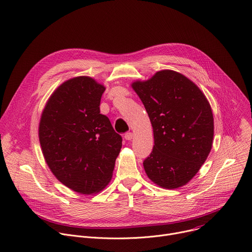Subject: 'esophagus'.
I'll return each mask as SVG.
<instances>
[{
	"instance_id": "esophagus-1",
	"label": "esophagus",
	"mask_w": 252,
	"mask_h": 252,
	"mask_svg": "<svg viewBox=\"0 0 252 252\" xmlns=\"http://www.w3.org/2000/svg\"><path fill=\"white\" fill-rule=\"evenodd\" d=\"M132 138H133V133H132V132H126V133L125 134V139L127 140V141L132 140Z\"/></svg>"
}]
</instances>
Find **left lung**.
Returning a JSON list of instances; mask_svg holds the SVG:
<instances>
[{"instance_id":"8db88e82","label":"left lung","mask_w":252,"mask_h":252,"mask_svg":"<svg viewBox=\"0 0 252 252\" xmlns=\"http://www.w3.org/2000/svg\"><path fill=\"white\" fill-rule=\"evenodd\" d=\"M145 105L155 145L144 161L148 177L166 189L186 185L207 158L213 142L211 106L199 87L173 70L131 84Z\"/></svg>"}]
</instances>
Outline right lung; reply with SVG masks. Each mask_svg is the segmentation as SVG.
<instances>
[{
  "mask_svg": "<svg viewBox=\"0 0 252 252\" xmlns=\"http://www.w3.org/2000/svg\"><path fill=\"white\" fill-rule=\"evenodd\" d=\"M105 87L79 76L62 83L42 112L39 140L53 175L80 194L102 190L111 179L122 136L100 113Z\"/></svg>",
  "mask_w": 252,
  "mask_h": 252,
  "instance_id": "add662e5",
  "label": "right lung"
}]
</instances>
